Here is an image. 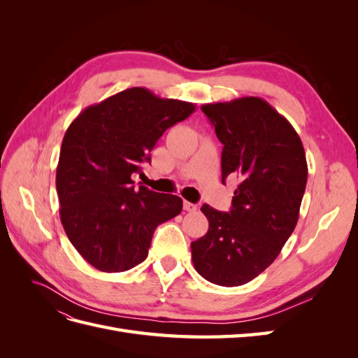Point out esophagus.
Segmentation results:
<instances>
[{"mask_svg": "<svg viewBox=\"0 0 358 358\" xmlns=\"http://www.w3.org/2000/svg\"><path fill=\"white\" fill-rule=\"evenodd\" d=\"M183 209H185L187 212H196L197 210V204L194 203H189V201H183Z\"/></svg>", "mask_w": 358, "mask_h": 358, "instance_id": "1", "label": "esophagus"}]
</instances>
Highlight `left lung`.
I'll return each mask as SVG.
<instances>
[{"label": "left lung", "instance_id": "left-lung-1", "mask_svg": "<svg viewBox=\"0 0 358 358\" xmlns=\"http://www.w3.org/2000/svg\"><path fill=\"white\" fill-rule=\"evenodd\" d=\"M224 145L222 182L241 180L230 212L209 204V230L191 243L197 272L221 287L243 285L272 264L294 231L308 164L296 129L266 100L242 96L201 106Z\"/></svg>", "mask_w": 358, "mask_h": 358}]
</instances>
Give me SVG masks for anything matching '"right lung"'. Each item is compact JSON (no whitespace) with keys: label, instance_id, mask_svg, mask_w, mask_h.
<instances>
[{"label":"right lung","instance_id":"add662e5","mask_svg":"<svg viewBox=\"0 0 358 358\" xmlns=\"http://www.w3.org/2000/svg\"><path fill=\"white\" fill-rule=\"evenodd\" d=\"M192 103L129 88L86 107L67 128L57 167L59 216L78 252L107 273L145 262L157 227L182 212V199L140 185L131 176L167 128Z\"/></svg>","mask_w":358,"mask_h":358}]
</instances>
